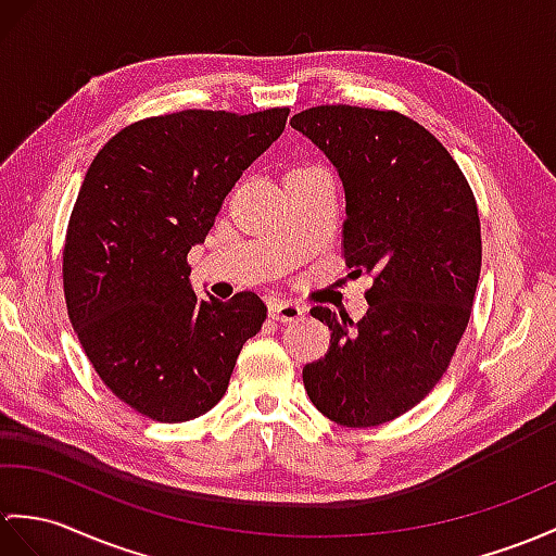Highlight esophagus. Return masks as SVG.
I'll return each mask as SVG.
<instances>
[{
    "mask_svg": "<svg viewBox=\"0 0 556 556\" xmlns=\"http://www.w3.org/2000/svg\"><path fill=\"white\" fill-rule=\"evenodd\" d=\"M305 315V305L293 301H273L269 303V317L277 321H295Z\"/></svg>",
    "mask_w": 556,
    "mask_h": 556,
    "instance_id": "obj_1",
    "label": "esophagus"
}]
</instances>
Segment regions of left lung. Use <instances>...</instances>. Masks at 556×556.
Here are the masks:
<instances>
[{
	"instance_id": "8db88e82",
	"label": "left lung",
	"mask_w": 556,
	"mask_h": 556,
	"mask_svg": "<svg viewBox=\"0 0 556 556\" xmlns=\"http://www.w3.org/2000/svg\"><path fill=\"white\" fill-rule=\"evenodd\" d=\"M291 127L337 167L345 265L353 277H374L357 325L329 307L309 309L331 345L303 367L305 391L331 421L379 426L431 393L469 325L479 208L447 149L403 113L315 106Z\"/></svg>"
}]
</instances>
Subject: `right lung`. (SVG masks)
Wrapping results in <instances>:
<instances>
[{
  "label": "right lung",
  "mask_w": 556,
  "mask_h": 556,
  "mask_svg": "<svg viewBox=\"0 0 556 556\" xmlns=\"http://www.w3.org/2000/svg\"><path fill=\"white\" fill-rule=\"evenodd\" d=\"M287 115H159L127 125L89 165L63 249L68 317L101 381L149 419L177 424L215 407L263 327L267 307L251 291L199 299L187 253Z\"/></svg>",
  "instance_id": "add662e5"
}]
</instances>
